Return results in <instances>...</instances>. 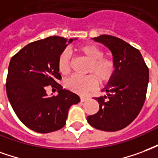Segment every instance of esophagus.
Returning a JSON list of instances; mask_svg holds the SVG:
<instances>
[{
  "mask_svg": "<svg viewBox=\"0 0 158 158\" xmlns=\"http://www.w3.org/2000/svg\"><path fill=\"white\" fill-rule=\"evenodd\" d=\"M80 99H81V102H86L87 100H88V98H87V97H84V96H81Z\"/></svg>",
  "mask_w": 158,
  "mask_h": 158,
  "instance_id": "34e87169",
  "label": "esophagus"
}]
</instances>
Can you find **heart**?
<instances>
[{
	"label": "heart",
	"instance_id": "b5f03b06",
	"mask_svg": "<svg viewBox=\"0 0 158 158\" xmlns=\"http://www.w3.org/2000/svg\"><path fill=\"white\" fill-rule=\"evenodd\" d=\"M79 52L87 58L90 64L85 77L73 75L65 81V87L78 94H85L98 87V81L101 84L109 82L115 71V62L111 58L104 57V52L95 44H84L78 48ZM71 54L68 49L63 50L59 55L57 68L62 75H67L71 69Z\"/></svg>",
	"mask_w": 158,
	"mask_h": 158
}]
</instances>
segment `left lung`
I'll return each instance as SVG.
<instances>
[{"label":"left lung","mask_w":158,"mask_h":158,"mask_svg":"<svg viewBox=\"0 0 158 158\" xmlns=\"http://www.w3.org/2000/svg\"><path fill=\"white\" fill-rule=\"evenodd\" d=\"M93 40L110 49L115 62V71L103 88L107 96L94 98L99 103V110L87 116V122L100 131H119L130 125L142 109L149 81V69L140 51L121 39L100 35Z\"/></svg>","instance_id":"1"}]
</instances>
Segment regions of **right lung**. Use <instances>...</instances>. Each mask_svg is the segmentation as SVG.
Returning <instances> with one entry per match:
<instances>
[{"label":"right lung","mask_w":158,"mask_h":158,"mask_svg":"<svg viewBox=\"0 0 158 158\" xmlns=\"http://www.w3.org/2000/svg\"><path fill=\"white\" fill-rule=\"evenodd\" d=\"M73 40L48 37L28 44L11 59L6 83L7 98L18 118L32 131L49 133L61 129L70 107L80 102L77 94L58 83L61 79L59 55ZM48 85L57 89V96L47 95Z\"/></svg>","instance_id":"obj_1"}]
</instances>
